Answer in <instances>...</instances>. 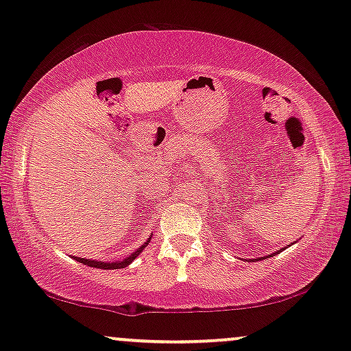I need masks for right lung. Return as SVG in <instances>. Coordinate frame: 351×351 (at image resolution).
Returning a JSON list of instances; mask_svg holds the SVG:
<instances>
[{"label": "right lung", "mask_w": 351, "mask_h": 351, "mask_svg": "<svg viewBox=\"0 0 351 351\" xmlns=\"http://www.w3.org/2000/svg\"><path fill=\"white\" fill-rule=\"evenodd\" d=\"M148 241H150V239H148ZM148 241L143 243L142 247H138L136 252L131 254V256H129L128 258H124V261H121V262H97V261H89V258H81V257H75V261L84 263V265H88V267L102 268V270H117V268H124V267H128L132 261H136V257L142 252V249L147 246Z\"/></svg>", "instance_id": "1"}]
</instances>
